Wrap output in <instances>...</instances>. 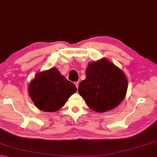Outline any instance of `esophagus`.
<instances>
[{"mask_svg": "<svg viewBox=\"0 0 157 157\" xmlns=\"http://www.w3.org/2000/svg\"><path fill=\"white\" fill-rule=\"evenodd\" d=\"M75 85H76V88L78 89V81H77V82H75Z\"/></svg>", "mask_w": 157, "mask_h": 157, "instance_id": "esophagus-1", "label": "esophagus"}]
</instances>
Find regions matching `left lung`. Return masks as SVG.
<instances>
[{
	"label": "left lung",
	"instance_id": "obj_1",
	"mask_svg": "<svg viewBox=\"0 0 157 157\" xmlns=\"http://www.w3.org/2000/svg\"><path fill=\"white\" fill-rule=\"evenodd\" d=\"M78 93L93 111L103 113L119 105L126 96L128 80L124 72L106 58L91 62Z\"/></svg>",
	"mask_w": 157,
	"mask_h": 157
}]
</instances>
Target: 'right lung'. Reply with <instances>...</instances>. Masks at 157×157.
<instances>
[{
	"instance_id": "right-lung-1",
	"label": "right lung",
	"mask_w": 157,
	"mask_h": 157,
	"mask_svg": "<svg viewBox=\"0 0 157 157\" xmlns=\"http://www.w3.org/2000/svg\"><path fill=\"white\" fill-rule=\"evenodd\" d=\"M76 90L75 85L55 67L37 73L28 87L33 102L37 109L45 112L59 110Z\"/></svg>"
}]
</instances>
